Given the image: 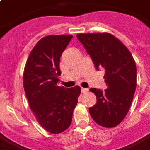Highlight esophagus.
I'll return each mask as SVG.
<instances>
[{"label":"esophagus","mask_w":150,"mask_h":150,"mask_svg":"<svg viewBox=\"0 0 150 150\" xmlns=\"http://www.w3.org/2000/svg\"><path fill=\"white\" fill-rule=\"evenodd\" d=\"M88 91V88H81L82 93H86Z\"/></svg>","instance_id":"1"}]
</instances>
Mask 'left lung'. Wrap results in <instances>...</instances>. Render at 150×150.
<instances>
[{"label": "left lung", "instance_id": "left-lung-1", "mask_svg": "<svg viewBox=\"0 0 150 150\" xmlns=\"http://www.w3.org/2000/svg\"><path fill=\"white\" fill-rule=\"evenodd\" d=\"M79 41L91 56L96 70L105 69L104 91L91 88L97 102L89 113L99 125L113 128L125 117L137 87V67L128 48L108 33L79 34Z\"/></svg>", "mask_w": 150, "mask_h": 150}]
</instances>
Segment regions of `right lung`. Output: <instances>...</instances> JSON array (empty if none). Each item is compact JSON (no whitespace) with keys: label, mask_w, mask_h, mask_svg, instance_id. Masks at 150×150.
<instances>
[{"label":"right lung","mask_w":150,"mask_h":150,"mask_svg":"<svg viewBox=\"0 0 150 150\" xmlns=\"http://www.w3.org/2000/svg\"><path fill=\"white\" fill-rule=\"evenodd\" d=\"M72 35H49L31 50L25 67L23 85L29 105L38 122L54 134L71 125L81 88L59 87L60 57Z\"/></svg>","instance_id":"obj_1"}]
</instances>
